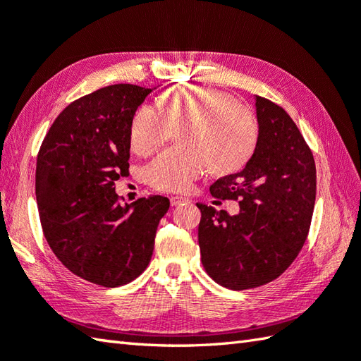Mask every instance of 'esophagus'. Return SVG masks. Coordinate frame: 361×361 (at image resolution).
<instances>
[{"instance_id": "esophagus-1", "label": "esophagus", "mask_w": 361, "mask_h": 361, "mask_svg": "<svg viewBox=\"0 0 361 361\" xmlns=\"http://www.w3.org/2000/svg\"><path fill=\"white\" fill-rule=\"evenodd\" d=\"M185 202H189L188 197H181V195H173V197H171V204H172V206H178V204L185 203Z\"/></svg>"}]
</instances>
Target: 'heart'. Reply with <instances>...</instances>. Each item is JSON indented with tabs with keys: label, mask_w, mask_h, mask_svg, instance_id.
<instances>
[{
	"label": "heart",
	"mask_w": 361,
	"mask_h": 361,
	"mask_svg": "<svg viewBox=\"0 0 361 361\" xmlns=\"http://www.w3.org/2000/svg\"><path fill=\"white\" fill-rule=\"evenodd\" d=\"M183 147L169 149L152 161L149 183L158 190L185 192L209 166L231 172L251 153L256 140L252 114L231 96L211 87H180L163 94L158 109L141 105L130 127L132 149L141 157L157 152L181 127Z\"/></svg>",
	"instance_id": "b5f03b06"
}]
</instances>
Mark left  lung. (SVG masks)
I'll return each mask as SVG.
<instances>
[{
  "instance_id": "1",
  "label": "left lung",
  "mask_w": 361,
  "mask_h": 361,
  "mask_svg": "<svg viewBox=\"0 0 361 361\" xmlns=\"http://www.w3.org/2000/svg\"><path fill=\"white\" fill-rule=\"evenodd\" d=\"M255 101V152L211 186L214 197L239 200V214L197 203L202 264L231 290L264 286L287 270L307 239L317 195L315 161L293 119L265 97Z\"/></svg>"
}]
</instances>
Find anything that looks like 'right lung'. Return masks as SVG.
<instances>
[{"label":"right lung","mask_w":361,"mask_h":361,"mask_svg":"<svg viewBox=\"0 0 361 361\" xmlns=\"http://www.w3.org/2000/svg\"><path fill=\"white\" fill-rule=\"evenodd\" d=\"M153 90L118 83L70 104L37 157L35 195L46 240L79 278L104 287L132 282L149 265L169 198L121 204L114 183L128 173L130 127Z\"/></svg>","instance_id":"right-lung-1"}]
</instances>
